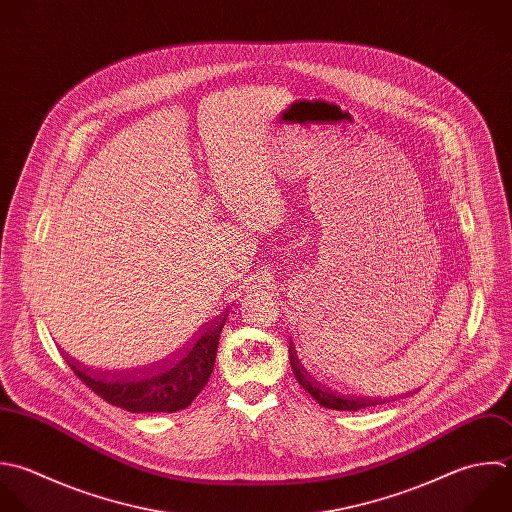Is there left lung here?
<instances>
[{
  "instance_id": "obj_1",
  "label": "left lung",
  "mask_w": 512,
  "mask_h": 512,
  "mask_svg": "<svg viewBox=\"0 0 512 512\" xmlns=\"http://www.w3.org/2000/svg\"><path fill=\"white\" fill-rule=\"evenodd\" d=\"M289 361H291V369H293V375L297 379V383L325 409H335V411H361V409H367V407H375V405H383L387 401H381V399H369V397H347V395H341L337 391H331L329 387L321 385L319 381H315L307 369L303 367L297 351H295V345L293 341L289 343Z\"/></svg>"
}]
</instances>
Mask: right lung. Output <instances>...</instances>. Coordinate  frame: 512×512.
I'll return each mask as SVG.
<instances>
[{"label": "right lung", "mask_w": 512, "mask_h": 512, "mask_svg": "<svg viewBox=\"0 0 512 512\" xmlns=\"http://www.w3.org/2000/svg\"><path fill=\"white\" fill-rule=\"evenodd\" d=\"M225 321L227 317L213 319L175 361H169L161 369L143 371L139 377L105 371L95 373L65 353L63 357L71 371L109 405L129 413H175L187 409L207 385Z\"/></svg>", "instance_id": "right-lung-1"}]
</instances>
